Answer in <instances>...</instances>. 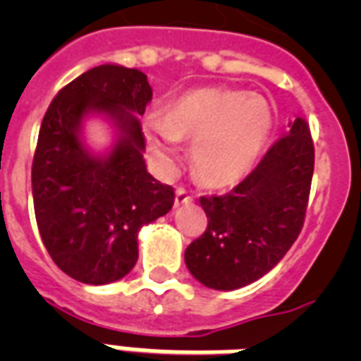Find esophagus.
Wrapping results in <instances>:
<instances>
[{"label": "esophagus", "instance_id": "esophagus-1", "mask_svg": "<svg viewBox=\"0 0 361 361\" xmlns=\"http://www.w3.org/2000/svg\"><path fill=\"white\" fill-rule=\"evenodd\" d=\"M192 198H195V195H192L191 191H187L185 187H178V189H176V206L192 202Z\"/></svg>", "mask_w": 361, "mask_h": 361}]
</instances>
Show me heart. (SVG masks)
<instances>
[{
    "instance_id": "b5f03b06",
    "label": "heart",
    "mask_w": 361,
    "mask_h": 361,
    "mask_svg": "<svg viewBox=\"0 0 361 361\" xmlns=\"http://www.w3.org/2000/svg\"><path fill=\"white\" fill-rule=\"evenodd\" d=\"M142 130L152 153L170 166L181 140L192 142V169L206 185L223 187L252 169L271 130V110L260 95L204 87L170 104L166 116L149 112Z\"/></svg>"
}]
</instances>
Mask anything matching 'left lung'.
Listing matches in <instances>:
<instances>
[{
    "label": "left lung",
    "mask_w": 361,
    "mask_h": 361,
    "mask_svg": "<svg viewBox=\"0 0 361 361\" xmlns=\"http://www.w3.org/2000/svg\"><path fill=\"white\" fill-rule=\"evenodd\" d=\"M269 147L245 180L226 195L200 197L208 228L185 249L195 279L215 290L251 285L285 257L302 232L314 170L307 121Z\"/></svg>",
    "instance_id": "8db88e82"
}]
</instances>
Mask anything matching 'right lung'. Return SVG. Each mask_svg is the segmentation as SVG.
I'll use <instances>...</instances> for the list:
<instances>
[{
    "label": "right lung",
    "mask_w": 361,
    "mask_h": 361,
    "mask_svg": "<svg viewBox=\"0 0 361 361\" xmlns=\"http://www.w3.org/2000/svg\"><path fill=\"white\" fill-rule=\"evenodd\" d=\"M152 95L142 71L99 65L61 87L42 118L31 166L37 226L56 266L86 285L129 274L138 231L174 204V189L155 180L142 157L146 140L136 116ZM87 114L109 115L118 129L104 158L81 144Z\"/></svg>",
    "instance_id": "1"
}]
</instances>
